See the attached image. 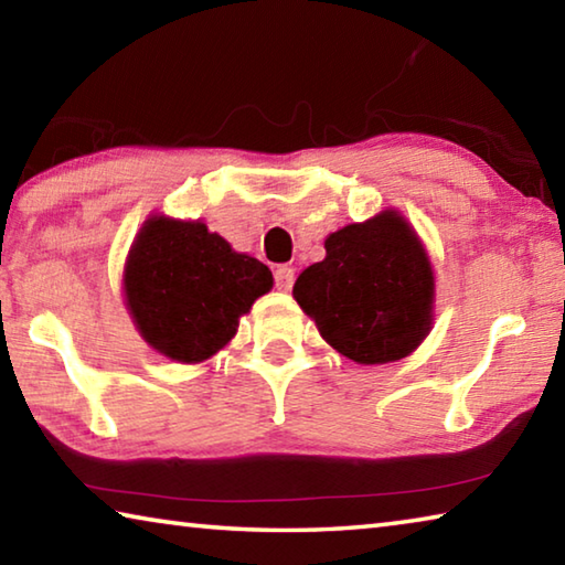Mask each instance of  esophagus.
Returning a JSON list of instances; mask_svg holds the SVG:
<instances>
[{
  "label": "esophagus",
  "instance_id": "34e87169",
  "mask_svg": "<svg viewBox=\"0 0 565 565\" xmlns=\"http://www.w3.org/2000/svg\"><path fill=\"white\" fill-rule=\"evenodd\" d=\"M294 269L291 266H276V271H274V281H276V289L279 291H289L291 286H294Z\"/></svg>",
  "mask_w": 565,
  "mask_h": 565
}]
</instances>
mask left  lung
Segmentation results:
<instances>
[{"label":"left lung","mask_w":565,"mask_h":565,"mask_svg":"<svg viewBox=\"0 0 565 565\" xmlns=\"http://www.w3.org/2000/svg\"><path fill=\"white\" fill-rule=\"evenodd\" d=\"M327 259L294 284V299L333 349L359 363L408 356L431 329L434 271L396 212L339 228Z\"/></svg>","instance_id":"1"}]
</instances>
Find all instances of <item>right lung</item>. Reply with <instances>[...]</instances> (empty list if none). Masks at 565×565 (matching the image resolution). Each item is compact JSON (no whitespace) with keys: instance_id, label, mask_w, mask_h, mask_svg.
Returning <instances> with one entry per match:
<instances>
[{"instance_id":"1","label":"right lung","mask_w":565,"mask_h":565,"mask_svg":"<svg viewBox=\"0 0 565 565\" xmlns=\"http://www.w3.org/2000/svg\"><path fill=\"white\" fill-rule=\"evenodd\" d=\"M269 266L236 254L202 222L149 218L124 274L134 323L164 356L194 363L234 337L238 317L271 289Z\"/></svg>"}]
</instances>
